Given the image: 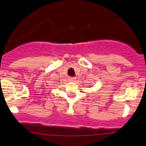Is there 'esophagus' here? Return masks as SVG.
<instances>
[{
  "instance_id": "obj_1",
  "label": "esophagus",
  "mask_w": 146,
  "mask_h": 146,
  "mask_svg": "<svg viewBox=\"0 0 146 146\" xmlns=\"http://www.w3.org/2000/svg\"><path fill=\"white\" fill-rule=\"evenodd\" d=\"M76 80V78H73V77H69L68 78V80L70 82H74Z\"/></svg>"
}]
</instances>
